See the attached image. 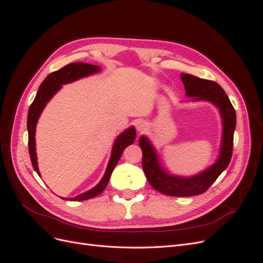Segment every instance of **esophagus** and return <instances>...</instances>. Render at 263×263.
Here are the masks:
<instances>
[{
  "instance_id": "1",
  "label": "esophagus",
  "mask_w": 263,
  "mask_h": 263,
  "mask_svg": "<svg viewBox=\"0 0 263 263\" xmlns=\"http://www.w3.org/2000/svg\"><path fill=\"white\" fill-rule=\"evenodd\" d=\"M145 128H146V124L144 122H139L137 124V130L138 132H142Z\"/></svg>"
}]
</instances>
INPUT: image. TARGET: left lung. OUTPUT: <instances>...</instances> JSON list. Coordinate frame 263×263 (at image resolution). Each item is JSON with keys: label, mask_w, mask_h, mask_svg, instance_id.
<instances>
[{"label": "left lung", "mask_w": 263, "mask_h": 263, "mask_svg": "<svg viewBox=\"0 0 263 263\" xmlns=\"http://www.w3.org/2000/svg\"><path fill=\"white\" fill-rule=\"evenodd\" d=\"M186 97L193 101H209L219 108L222 119V138L220 154L210 168L192 177H178L166 172L159 163L154 146L147 137L139 138L142 150V169L150 185L159 192L170 196H194L204 193L224 171L232 159L234 132L236 127V112L227 94L214 81L204 80L192 74L181 73Z\"/></svg>", "instance_id": "obj_1"}]
</instances>
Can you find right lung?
Here are the masks:
<instances>
[{
  "label": "right lung",
  "mask_w": 263,
  "mask_h": 263,
  "mask_svg": "<svg viewBox=\"0 0 263 263\" xmlns=\"http://www.w3.org/2000/svg\"><path fill=\"white\" fill-rule=\"evenodd\" d=\"M100 70L101 68L99 66L90 65V63H83V62L69 63V65L61 68L60 70H57L54 71V72L50 73L43 81L41 86H39L35 100L33 101V103H31V105L28 109V116H27L29 156H30L31 164H33V168L38 173L39 177H41V173H39L38 163H37L35 133H36V125L38 122V118L41 116L43 109L45 108L47 103L51 100L53 95L61 89L62 84L73 82L81 78L97 73ZM135 138H136V130H135L134 127H130V128L126 129L121 135H118V137L114 141V145L112 148V155H110L109 162L107 164L104 177H103L102 180L99 182V184L80 195H77L76 197H71V198L62 197L63 200L85 201L101 194L106 187L110 178V174H112L115 165L117 164L119 158H121L124 149L127 146L132 145Z\"/></svg>",
  "instance_id": "obj_1"
}]
</instances>
